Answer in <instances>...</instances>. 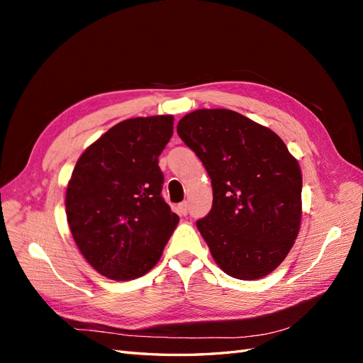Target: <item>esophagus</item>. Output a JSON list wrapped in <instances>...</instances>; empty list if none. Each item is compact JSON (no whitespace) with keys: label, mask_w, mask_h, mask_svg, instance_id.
<instances>
[{"label":"esophagus","mask_w":363,"mask_h":363,"mask_svg":"<svg viewBox=\"0 0 363 363\" xmlns=\"http://www.w3.org/2000/svg\"><path fill=\"white\" fill-rule=\"evenodd\" d=\"M177 211H179V213L180 215H188V203L186 201H183V203H180L179 206H177Z\"/></svg>","instance_id":"1"}]
</instances>
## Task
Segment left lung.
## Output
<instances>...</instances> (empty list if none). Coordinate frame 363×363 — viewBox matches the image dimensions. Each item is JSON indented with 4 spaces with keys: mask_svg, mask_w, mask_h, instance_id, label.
<instances>
[{
    "mask_svg": "<svg viewBox=\"0 0 363 363\" xmlns=\"http://www.w3.org/2000/svg\"><path fill=\"white\" fill-rule=\"evenodd\" d=\"M212 179L213 204L196 221L227 276L257 280L288 256L301 225V169L279 135L228 108H199L177 125Z\"/></svg>",
    "mask_w": 363,
    "mask_h": 363,
    "instance_id": "1",
    "label": "left lung"
}]
</instances>
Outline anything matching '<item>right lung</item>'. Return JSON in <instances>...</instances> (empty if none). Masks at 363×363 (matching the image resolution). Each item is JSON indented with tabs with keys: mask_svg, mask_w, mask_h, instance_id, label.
Here are the masks:
<instances>
[{
	"mask_svg": "<svg viewBox=\"0 0 363 363\" xmlns=\"http://www.w3.org/2000/svg\"><path fill=\"white\" fill-rule=\"evenodd\" d=\"M172 130V115L121 121L75 163L68 225L86 262L107 279L135 280L155 268L179 224L160 195L159 156Z\"/></svg>",
	"mask_w": 363,
	"mask_h": 363,
	"instance_id": "1",
	"label": "right lung"
}]
</instances>
